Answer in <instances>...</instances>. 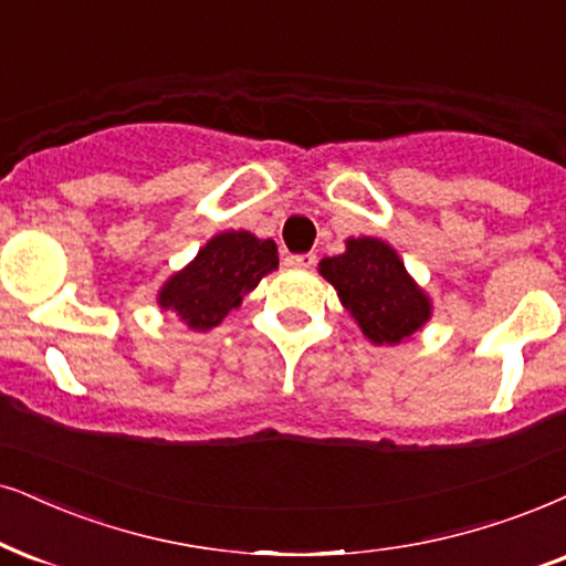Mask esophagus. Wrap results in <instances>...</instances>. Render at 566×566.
Listing matches in <instances>:
<instances>
[{
    "mask_svg": "<svg viewBox=\"0 0 566 566\" xmlns=\"http://www.w3.org/2000/svg\"><path fill=\"white\" fill-rule=\"evenodd\" d=\"M290 269H313L316 266V253H292L284 259Z\"/></svg>",
    "mask_w": 566,
    "mask_h": 566,
    "instance_id": "34e87169",
    "label": "esophagus"
}]
</instances>
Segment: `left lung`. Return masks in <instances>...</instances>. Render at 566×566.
I'll return each mask as SVG.
<instances>
[{
    "label": "left lung",
    "mask_w": 566,
    "mask_h": 566,
    "mask_svg": "<svg viewBox=\"0 0 566 566\" xmlns=\"http://www.w3.org/2000/svg\"><path fill=\"white\" fill-rule=\"evenodd\" d=\"M321 274L334 284L342 305L376 345H397L431 316L423 290H418L399 255L381 240H347L345 253L321 261Z\"/></svg>",
    "instance_id": "1"
}]
</instances>
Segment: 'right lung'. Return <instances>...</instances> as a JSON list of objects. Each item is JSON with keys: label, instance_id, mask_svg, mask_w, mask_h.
<instances>
[{"label": "right lung", "instance_id": "right-lung-1", "mask_svg": "<svg viewBox=\"0 0 566 566\" xmlns=\"http://www.w3.org/2000/svg\"><path fill=\"white\" fill-rule=\"evenodd\" d=\"M279 266L274 240L250 232H221L159 292L164 311H175L196 332L221 324L269 271Z\"/></svg>", "mask_w": 566, "mask_h": 566}]
</instances>
